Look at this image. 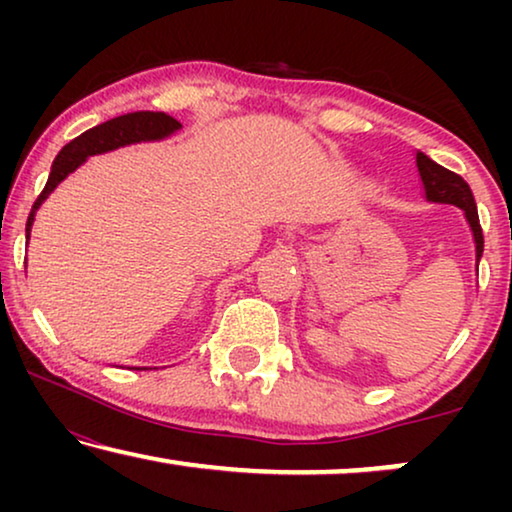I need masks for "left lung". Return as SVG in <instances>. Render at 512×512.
I'll return each mask as SVG.
<instances>
[{
	"instance_id": "left-lung-1",
	"label": "left lung",
	"mask_w": 512,
	"mask_h": 512,
	"mask_svg": "<svg viewBox=\"0 0 512 512\" xmlns=\"http://www.w3.org/2000/svg\"><path fill=\"white\" fill-rule=\"evenodd\" d=\"M417 170H419V177H422L426 200L440 202V205H454L464 212L473 233L475 265H478L482 258V249H485V240H482L478 207H475L471 186H468L459 174L445 170L443 165L436 163V160L424 156L422 151H417Z\"/></svg>"
}]
</instances>
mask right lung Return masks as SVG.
Returning a JSON list of instances; mask_svg holds the SVG:
<instances>
[{"instance_id": "obj_1", "label": "right lung", "mask_w": 512, "mask_h": 512, "mask_svg": "<svg viewBox=\"0 0 512 512\" xmlns=\"http://www.w3.org/2000/svg\"><path fill=\"white\" fill-rule=\"evenodd\" d=\"M181 130V123L177 118L163 114V111H135V114H125L118 118H111L107 123L95 125L72 139L67 146H62V151L55 156L51 174H48V181L44 191L32 205V212L27 216L25 226V237L30 240L34 216H37L39 207L44 205V200L51 195L55 188H58L60 181H65L69 174H72L76 167H81L90 156H97V153H107L114 149H121V146L128 144H139V142H158V139H165L174 135V132Z\"/></svg>"}]
</instances>
